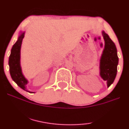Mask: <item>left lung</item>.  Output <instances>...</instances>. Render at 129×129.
Here are the masks:
<instances>
[{
  "mask_svg": "<svg viewBox=\"0 0 129 129\" xmlns=\"http://www.w3.org/2000/svg\"><path fill=\"white\" fill-rule=\"evenodd\" d=\"M102 34L105 41V47L100 59V76L107 81V86L109 87L116 78L118 57L116 45L113 41L104 31H103Z\"/></svg>",
  "mask_w": 129,
  "mask_h": 129,
  "instance_id": "1",
  "label": "left lung"
}]
</instances>
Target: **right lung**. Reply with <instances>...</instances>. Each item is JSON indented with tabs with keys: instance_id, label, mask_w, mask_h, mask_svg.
Segmentation results:
<instances>
[{
	"instance_id": "add662e5",
	"label": "right lung",
	"mask_w": 129,
	"mask_h": 129,
	"mask_svg": "<svg viewBox=\"0 0 129 129\" xmlns=\"http://www.w3.org/2000/svg\"><path fill=\"white\" fill-rule=\"evenodd\" d=\"M25 36V32H22L18 40L13 45L11 49V54L9 58V66L10 74L13 81L19 86L20 88L30 93H34L26 90V85L28 83L27 79L25 78L22 72V69L20 64V55H21V48L23 38Z\"/></svg>"
}]
</instances>
